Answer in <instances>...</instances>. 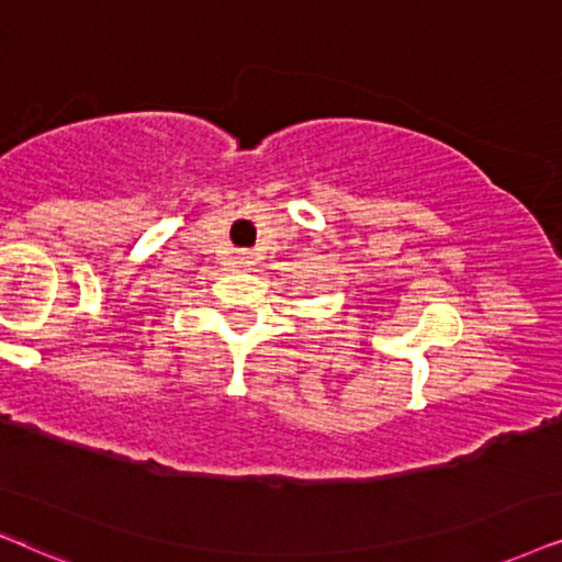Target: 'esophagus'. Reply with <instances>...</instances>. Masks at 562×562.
Listing matches in <instances>:
<instances>
[{
	"label": "esophagus",
	"instance_id": "34e87169",
	"mask_svg": "<svg viewBox=\"0 0 562 562\" xmlns=\"http://www.w3.org/2000/svg\"><path fill=\"white\" fill-rule=\"evenodd\" d=\"M236 265L238 267H251L254 265V254L251 251H238L236 254Z\"/></svg>",
	"mask_w": 562,
	"mask_h": 562
}]
</instances>
